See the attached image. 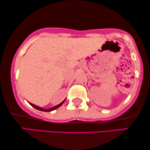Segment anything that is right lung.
<instances>
[{
  "instance_id": "obj_1",
  "label": "right lung",
  "mask_w": 150,
  "mask_h": 150,
  "mask_svg": "<svg viewBox=\"0 0 150 150\" xmlns=\"http://www.w3.org/2000/svg\"><path fill=\"white\" fill-rule=\"evenodd\" d=\"M64 101H65V100H64V101L62 102H61V103H60V104H59L58 105L54 106V107H52V108H50V109H43V108H41V107H39V106H37V105H33V104L30 103V102H29V103H30V105L33 106V107L34 108H35L36 109L40 110V111H46V112H48V111H53V110L57 109L58 107H59L60 106H61V105H62V104L64 103Z\"/></svg>"
}]
</instances>
